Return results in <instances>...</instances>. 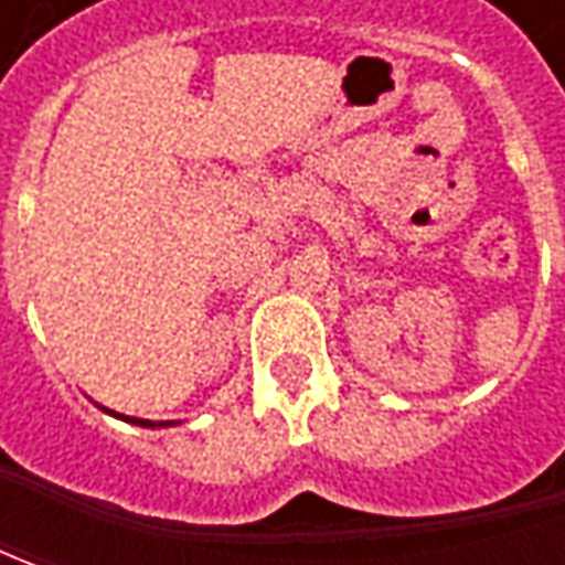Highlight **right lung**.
<instances>
[{"instance_id":"right-lung-1","label":"right lung","mask_w":565,"mask_h":565,"mask_svg":"<svg viewBox=\"0 0 565 565\" xmlns=\"http://www.w3.org/2000/svg\"><path fill=\"white\" fill-rule=\"evenodd\" d=\"M109 415H116V412H109ZM116 418H121V415H116ZM125 422L141 424V427H153V422H143V418H125Z\"/></svg>"}]
</instances>
